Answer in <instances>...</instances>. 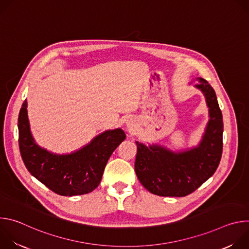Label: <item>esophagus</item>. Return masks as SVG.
Instances as JSON below:
<instances>
[{
	"instance_id": "obj_1",
	"label": "esophagus",
	"mask_w": 249,
	"mask_h": 249,
	"mask_svg": "<svg viewBox=\"0 0 249 249\" xmlns=\"http://www.w3.org/2000/svg\"><path fill=\"white\" fill-rule=\"evenodd\" d=\"M126 125L130 130H133L135 128V122L132 118H129V119L126 120Z\"/></svg>"
}]
</instances>
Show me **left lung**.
I'll return each mask as SVG.
<instances>
[{
	"label": "left lung",
	"mask_w": 249,
	"mask_h": 249,
	"mask_svg": "<svg viewBox=\"0 0 249 249\" xmlns=\"http://www.w3.org/2000/svg\"><path fill=\"white\" fill-rule=\"evenodd\" d=\"M194 87L205 96L209 121L196 147L178 152L159 144L146 146L136 142L135 171L148 191L159 196L184 197L194 192L215 173L223 152V115L216 92L210 84L197 78Z\"/></svg>",
	"instance_id": "obj_1"
}]
</instances>
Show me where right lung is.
Here are the masks:
<instances>
[{
  "label": "right lung",
  "instance_id": "right-lung-1",
  "mask_svg": "<svg viewBox=\"0 0 249 249\" xmlns=\"http://www.w3.org/2000/svg\"><path fill=\"white\" fill-rule=\"evenodd\" d=\"M18 145L22 160L35 178L62 196L83 195L100 183L110 156L125 140L120 128L104 131L80 150L58 155L37 145L30 131L27 101L18 114Z\"/></svg>",
  "mask_w": 249,
  "mask_h": 249
}]
</instances>
